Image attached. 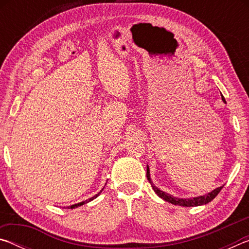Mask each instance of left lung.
Returning <instances> with one entry per match:
<instances>
[{"label": "left lung", "mask_w": 249, "mask_h": 249, "mask_svg": "<svg viewBox=\"0 0 249 249\" xmlns=\"http://www.w3.org/2000/svg\"><path fill=\"white\" fill-rule=\"evenodd\" d=\"M222 100L225 102V99L224 96L222 95ZM147 179L151 184V187H153L154 191L156 192V195H157L159 197H161L162 200H165L167 202H169L171 204H175V205H180V206H188V208H190V206H199V205H204V204H208L209 202L212 201L214 197H215L218 192L222 190L223 185L222 187H218L216 189H214L213 191H211L208 195H204V196H195V197H185V199H181V197H177L169 195V193L167 192H163L158 189L156 185L153 183V181L150 179V170H149V167L147 165Z\"/></svg>", "instance_id": "8db88e82"}]
</instances>
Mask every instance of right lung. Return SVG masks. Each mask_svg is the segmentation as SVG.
Returning <instances> with one entry per match:
<instances>
[{"instance_id":"add662e5","label":"right lung","mask_w":249,"mask_h":249,"mask_svg":"<svg viewBox=\"0 0 249 249\" xmlns=\"http://www.w3.org/2000/svg\"><path fill=\"white\" fill-rule=\"evenodd\" d=\"M103 189H104V187H103ZM103 189L102 190H101L98 195H95L94 196H92V197H90L89 200H86V201H82V202H80V203H77V204H72V205H70V206H68V208L67 209H74V208H78V206H81V205H83V204H86V203H88V202H90V201H92V200H94L95 197H98L100 195H101V192L103 191Z\"/></svg>"}]
</instances>
